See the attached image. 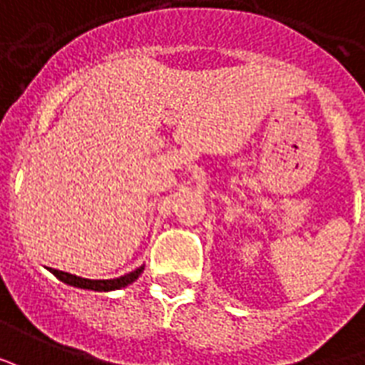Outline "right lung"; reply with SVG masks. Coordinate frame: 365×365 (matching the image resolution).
Returning a JSON list of instances; mask_svg holds the SVG:
<instances>
[{
  "instance_id": "obj_1",
  "label": "right lung",
  "mask_w": 365,
  "mask_h": 365,
  "mask_svg": "<svg viewBox=\"0 0 365 365\" xmlns=\"http://www.w3.org/2000/svg\"><path fill=\"white\" fill-rule=\"evenodd\" d=\"M143 267L135 268L134 272L126 274V276H120V278H114V280H87V278H79V276H73V274L62 272V270H54L50 268V272L54 274L58 280H62L63 284H70V286H76V288L83 289H95V292H110V289H120L142 274Z\"/></svg>"
}]
</instances>
